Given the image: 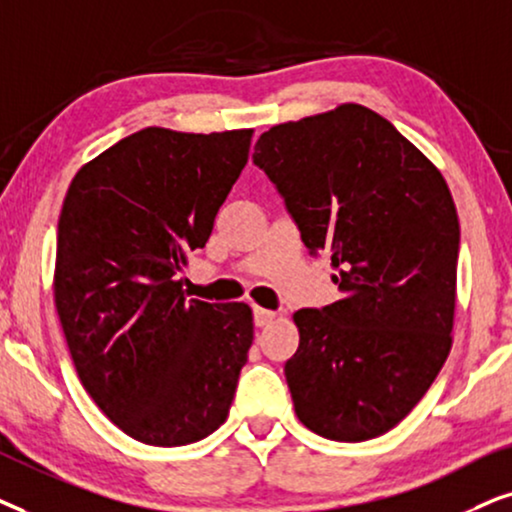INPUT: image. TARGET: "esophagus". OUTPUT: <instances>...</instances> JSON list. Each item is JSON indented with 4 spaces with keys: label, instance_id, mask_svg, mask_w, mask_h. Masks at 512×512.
I'll return each instance as SVG.
<instances>
[{
    "label": "esophagus",
    "instance_id": "34e87169",
    "mask_svg": "<svg viewBox=\"0 0 512 512\" xmlns=\"http://www.w3.org/2000/svg\"><path fill=\"white\" fill-rule=\"evenodd\" d=\"M252 313H255V325H257V327H267V325L271 323V320L276 318L274 311L262 309V306H255V309H252Z\"/></svg>",
    "mask_w": 512,
    "mask_h": 512
}]
</instances>
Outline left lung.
<instances>
[{"mask_svg":"<svg viewBox=\"0 0 512 512\" xmlns=\"http://www.w3.org/2000/svg\"><path fill=\"white\" fill-rule=\"evenodd\" d=\"M252 161L311 255H330L342 292L292 316L297 419L337 442L377 438L424 398L452 349L459 217L445 177L353 102L269 128Z\"/></svg>","mask_w":512,"mask_h":512,"instance_id":"obj_1","label":"left lung"}]
</instances>
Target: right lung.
<instances>
[{
  "label": "right lung",
  "instance_id": "obj_1",
  "mask_svg": "<svg viewBox=\"0 0 512 512\" xmlns=\"http://www.w3.org/2000/svg\"><path fill=\"white\" fill-rule=\"evenodd\" d=\"M250 138L149 126L67 189L53 276L67 349L93 403L145 445L217 431L248 360L250 306L187 299L177 276L206 245Z\"/></svg>",
  "mask_w": 512,
  "mask_h": 512
}]
</instances>
